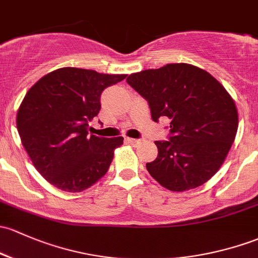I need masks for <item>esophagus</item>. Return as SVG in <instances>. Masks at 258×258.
Masks as SVG:
<instances>
[{"mask_svg": "<svg viewBox=\"0 0 258 258\" xmlns=\"http://www.w3.org/2000/svg\"><path fill=\"white\" fill-rule=\"evenodd\" d=\"M126 141L128 143H131V145H134V146H136V145H138V143L141 142V141L137 140V138H130V137H127Z\"/></svg>", "mask_w": 258, "mask_h": 258, "instance_id": "esophagus-1", "label": "esophagus"}]
</instances>
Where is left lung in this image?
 <instances>
[{"mask_svg":"<svg viewBox=\"0 0 258 258\" xmlns=\"http://www.w3.org/2000/svg\"><path fill=\"white\" fill-rule=\"evenodd\" d=\"M127 84L147 100L152 120H169L167 141H156L158 156L146 164L164 188H198L224 163L237 132V110L224 86L194 65L167 64L131 74Z\"/></svg>","mask_w":258,"mask_h":258,"instance_id":"8db88e82","label":"left lung"}]
</instances>
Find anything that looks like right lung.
I'll return each mask as SVG.
<instances>
[{
	"label": "right lung",
	"mask_w": 258,
	"mask_h": 258,
	"mask_svg": "<svg viewBox=\"0 0 258 258\" xmlns=\"http://www.w3.org/2000/svg\"><path fill=\"white\" fill-rule=\"evenodd\" d=\"M126 75L61 68L39 79L17 112L22 145L38 172L58 189L77 193L106 174L123 137L89 135L102 91Z\"/></svg>",
	"instance_id": "add662e5"
}]
</instances>
